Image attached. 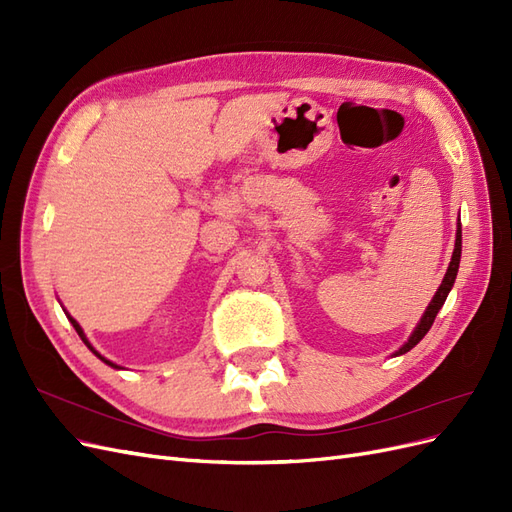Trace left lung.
I'll list each match as a JSON object with an SVG mask.
<instances>
[{"label":"left lung","mask_w":512,"mask_h":512,"mask_svg":"<svg viewBox=\"0 0 512 512\" xmlns=\"http://www.w3.org/2000/svg\"><path fill=\"white\" fill-rule=\"evenodd\" d=\"M459 260H461V222H457L455 250H453V256H451V262H448V269H446V275H444V280H442L440 288L436 290V294H433L431 303L427 305V309L423 312L421 320H418V324L414 327V331L410 333L408 342H406L404 346H401L393 356H399V354H406V352H410V350H412V348H414L418 342H421V339L427 335V331L431 329L433 320H436L438 312H440L442 305H444V301H446V297H448V292H451V288H453V284H455V277H457V271H459Z\"/></svg>","instance_id":"left-lung-1"}]
</instances>
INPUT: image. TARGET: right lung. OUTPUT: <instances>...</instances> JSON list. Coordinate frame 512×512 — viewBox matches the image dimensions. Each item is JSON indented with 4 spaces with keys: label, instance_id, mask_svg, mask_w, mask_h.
<instances>
[{
    "label": "right lung",
    "instance_id": "add662e5",
    "mask_svg": "<svg viewBox=\"0 0 512 512\" xmlns=\"http://www.w3.org/2000/svg\"><path fill=\"white\" fill-rule=\"evenodd\" d=\"M64 312H66V309H64ZM66 316H68V320H70V324H72V327H74V331H76V333H79V337H81V339H83V344H85V346H87V348H89V350H91V352H94V354H96V356H98V359H100V361H102V363H106V365H108V367H113V369H121V367H119V365H117V363H113V361H108V359H104V356H102V354H100V352H98V350H96V348H94V346H91V344H89V339H87V335H85V331H83V329H81V324H79V322H76V320H74V318H72V316H70V314H68V312H66Z\"/></svg>",
    "mask_w": 512,
    "mask_h": 512
}]
</instances>
